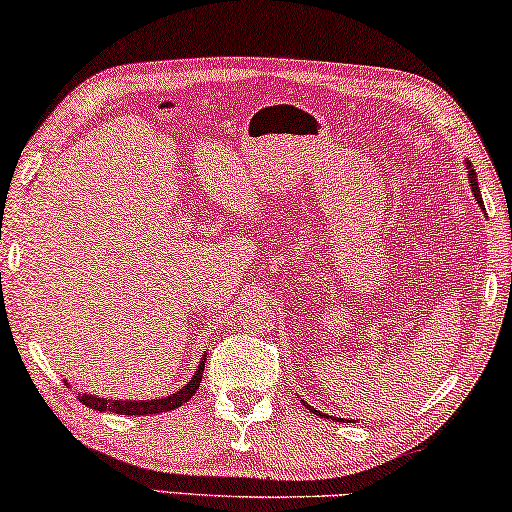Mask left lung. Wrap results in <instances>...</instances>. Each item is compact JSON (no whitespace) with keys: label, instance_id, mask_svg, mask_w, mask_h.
Masks as SVG:
<instances>
[{"label":"left lung","instance_id":"1","mask_svg":"<svg viewBox=\"0 0 512 512\" xmlns=\"http://www.w3.org/2000/svg\"><path fill=\"white\" fill-rule=\"evenodd\" d=\"M466 170H468V184H471V191H473V198H475V202H478L480 205V209H485V202H482V195H480V186H478V177H475V170H473V165H471V160H466ZM305 403V401H303ZM307 405V403H305ZM307 408H310L314 415H319V417H328V415H324V412H319V410H314L312 405H307ZM340 422H352V419H340Z\"/></svg>","mask_w":512,"mask_h":512}]
</instances>
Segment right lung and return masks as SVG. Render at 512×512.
<instances>
[{"instance_id": "obj_1", "label": "right lung", "mask_w": 512, "mask_h": 512, "mask_svg": "<svg viewBox=\"0 0 512 512\" xmlns=\"http://www.w3.org/2000/svg\"><path fill=\"white\" fill-rule=\"evenodd\" d=\"M205 363H207V354H202V359L198 361V368H195V373L191 377H188V382L184 384V387L172 391V394H167V396H160V398L130 401V398H102L95 394H76V396H79V401L86 405V408H93L100 412H116V415H130V417L132 415H160V412L177 410L186 401H191V398L195 396V391L200 389Z\"/></svg>"}]
</instances>
